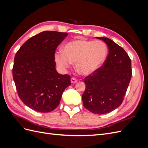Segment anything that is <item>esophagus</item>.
<instances>
[{
	"mask_svg": "<svg viewBox=\"0 0 148 148\" xmlns=\"http://www.w3.org/2000/svg\"><path fill=\"white\" fill-rule=\"evenodd\" d=\"M78 82V80L76 79V78H71V83H72V84H74V83H76Z\"/></svg>",
	"mask_w": 148,
	"mask_h": 148,
	"instance_id": "esophagus-1",
	"label": "esophagus"
}]
</instances>
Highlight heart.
<instances>
[{
  "label": "heart",
  "instance_id": "1",
  "mask_svg": "<svg viewBox=\"0 0 148 148\" xmlns=\"http://www.w3.org/2000/svg\"><path fill=\"white\" fill-rule=\"evenodd\" d=\"M107 47L101 41L76 39L67 42L63 53L56 52V63L62 68H68L75 63V70L83 76L95 73L104 64L107 56Z\"/></svg>",
  "mask_w": 148,
  "mask_h": 148
}]
</instances>
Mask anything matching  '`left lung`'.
<instances>
[{
    "mask_svg": "<svg viewBox=\"0 0 148 148\" xmlns=\"http://www.w3.org/2000/svg\"><path fill=\"white\" fill-rule=\"evenodd\" d=\"M104 41L109 53L103 65L84 79V107L96 114H106L119 107L123 101L132 75V62L124 49L107 38Z\"/></svg>",
    "mask_w": 148,
    "mask_h": 148,
    "instance_id": "obj_1",
    "label": "left lung"
}]
</instances>
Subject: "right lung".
<instances>
[{
	"label": "right lung",
	"instance_id": "right-lung-1",
	"mask_svg": "<svg viewBox=\"0 0 148 148\" xmlns=\"http://www.w3.org/2000/svg\"><path fill=\"white\" fill-rule=\"evenodd\" d=\"M68 33L46 31L28 39L14 58L13 78L20 99L29 108L50 112L71 84L69 75L56 69V49Z\"/></svg>",
	"mask_w": 148,
	"mask_h": 148
}]
</instances>
